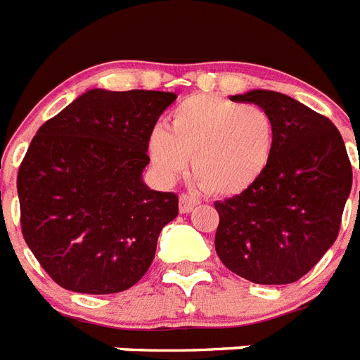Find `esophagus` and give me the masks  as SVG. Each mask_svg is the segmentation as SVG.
I'll list each match as a JSON object with an SVG mask.
<instances>
[{
	"label": "esophagus",
	"mask_w": 360,
	"mask_h": 360,
	"mask_svg": "<svg viewBox=\"0 0 360 360\" xmlns=\"http://www.w3.org/2000/svg\"><path fill=\"white\" fill-rule=\"evenodd\" d=\"M197 204H200V198H198L197 195L193 193L180 195V212H182V214H189Z\"/></svg>",
	"instance_id": "34e87169"
}]
</instances>
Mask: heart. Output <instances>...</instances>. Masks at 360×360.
I'll return each instance as SVG.
<instances>
[{"mask_svg":"<svg viewBox=\"0 0 360 360\" xmlns=\"http://www.w3.org/2000/svg\"><path fill=\"white\" fill-rule=\"evenodd\" d=\"M275 137L273 117L257 103L195 94L172 109L169 130L150 131L148 156L167 180L193 160V176L206 191L238 195L267 171Z\"/></svg>","mask_w":360,"mask_h":360,"instance_id":"heart-1","label":"heart"}]
</instances>
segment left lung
Wrapping results in <instances>:
<instances>
[{
    "instance_id": "8db88e82",
    "label": "left lung",
    "mask_w": 360,
    "mask_h": 360,
    "mask_svg": "<svg viewBox=\"0 0 360 360\" xmlns=\"http://www.w3.org/2000/svg\"><path fill=\"white\" fill-rule=\"evenodd\" d=\"M230 100L266 109L277 137L260 180L215 202V251L230 271L251 283H295L340 230L353 180L346 145L327 117L286 94L251 91Z\"/></svg>"
}]
</instances>
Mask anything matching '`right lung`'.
I'll list each match as a JSON object with an SVG mask.
<instances>
[{"label":"right lung","instance_id":"obj_1","mask_svg":"<svg viewBox=\"0 0 360 360\" xmlns=\"http://www.w3.org/2000/svg\"><path fill=\"white\" fill-rule=\"evenodd\" d=\"M176 100L93 89L46 120L20 163L22 234L48 275L79 294H117L148 271L178 195L141 180L148 135Z\"/></svg>","mask_w":360,"mask_h":360}]
</instances>
